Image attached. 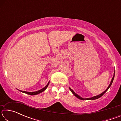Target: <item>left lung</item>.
I'll return each instance as SVG.
<instances>
[{
	"instance_id": "left-lung-1",
	"label": "left lung",
	"mask_w": 121,
	"mask_h": 121,
	"mask_svg": "<svg viewBox=\"0 0 121 121\" xmlns=\"http://www.w3.org/2000/svg\"><path fill=\"white\" fill-rule=\"evenodd\" d=\"M114 76H115V73H114V76H113V77H112V81H111V82H110V84H109V85L108 86V87H107V89H106L105 91L104 92H102V93H101L100 94V95H97V96H95V97H92V98H86V99H84V98H82V97H81L80 96H79L78 95H77L76 93H75L74 92H73V90H72V89H71L70 87H69V89H70V90L71 91V92H72L73 93V95H74L75 97H76L77 98H78V99H81V100H86V99H89V100H95V99H98V98H100L101 97H102V95H103L104 94H105L106 92V91H107V90L109 89V88L110 87V86H111V85H112V82H113V80H114Z\"/></svg>"
}]
</instances>
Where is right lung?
<instances>
[{
  "label": "right lung",
  "instance_id": "add662e5",
  "mask_svg": "<svg viewBox=\"0 0 121 121\" xmlns=\"http://www.w3.org/2000/svg\"><path fill=\"white\" fill-rule=\"evenodd\" d=\"M48 84H49V82L48 83V84H47V85H46V86H45V87H44V88H43L42 89H41V90H39V91H37L33 92H26V91H20L22 92H23V93H24L27 94V95H38V94H39V93H42V92H43L44 91H45V90H46V88L48 87Z\"/></svg>",
  "mask_w": 121,
  "mask_h": 121
}]
</instances>
